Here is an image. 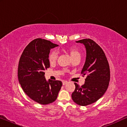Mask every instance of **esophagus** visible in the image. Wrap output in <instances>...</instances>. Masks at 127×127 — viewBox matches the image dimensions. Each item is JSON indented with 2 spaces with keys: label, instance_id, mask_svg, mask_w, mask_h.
I'll use <instances>...</instances> for the list:
<instances>
[{
  "label": "esophagus",
  "instance_id": "34e87169",
  "mask_svg": "<svg viewBox=\"0 0 127 127\" xmlns=\"http://www.w3.org/2000/svg\"><path fill=\"white\" fill-rule=\"evenodd\" d=\"M67 81H62V84L63 85H65L66 84H67Z\"/></svg>",
  "mask_w": 127,
  "mask_h": 127
}]
</instances>
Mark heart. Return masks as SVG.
<instances>
[{"mask_svg":"<svg viewBox=\"0 0 127 127\" xmlns=\"http://www.w3.org/2000/svg\"><path fill=\"white\" fill-rule=\"evenodd\" d=\"M66 51L68 52L69 54H70L71 58H72V60H74L75 58H80L81 56L80 52L79 50L77 49L76 47H71L67 48ZM58 52L55 50H52L50 52L49 55H48V60H49L51 64H53L54 62H56V61L58 59Z\"/></svg>","mask_w":127,"mask_h":127,"instance_id":"b5f03b06","label":"heart"}]
</instances>
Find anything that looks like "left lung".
<instances>
[{
	"instance_id": "left-lung-1",
	"label": "left lung",
	"mask_w": 127,
	"mask_h": 127,
	"mask_svg": "<svg viewBox=\"0 0 127 127\" xmlns=\"http://www.w3.org/2000/svg\"><path fill=\"white\" fill-rule=\"evenodd\" d=\"M86 48V60L81 70L86 76L83 86L74 83L75 90L72 98L77 105L87 106L94 103L103 96L109 86L110 67L103 50L94 41L84 39L76 41Z\"/></svg>"
}]
</instances>
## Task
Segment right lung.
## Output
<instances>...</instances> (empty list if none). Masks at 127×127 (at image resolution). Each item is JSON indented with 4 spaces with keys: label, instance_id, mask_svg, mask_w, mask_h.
Returning <instances> with one entry per match:
<instances>
[{
    "label": "right lung",
    "instance_id": "right-lung-1",
    "mask_svg": "<svg viewBox=\"0 0 127 127\" xmlns=\"http://www.w3.org/2000/svg\"><path fill=\"white\" fill-rule=\"evenodd\" d=\"M58 45L41 38L31 41L24 49L19 61L18 77L26 94L41 105H47L57 99L62 83L47 81L44 71L50 67L48 55L51 48Z\"/></svg>",
    "mask_w": 127,
    "mask_h": 127
}]
</instances>
